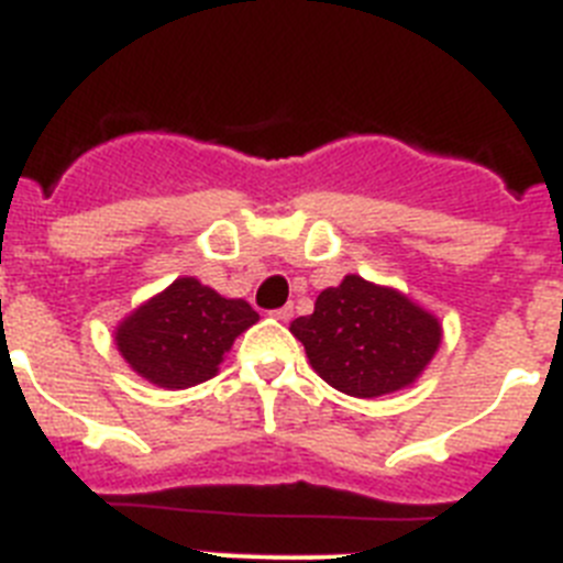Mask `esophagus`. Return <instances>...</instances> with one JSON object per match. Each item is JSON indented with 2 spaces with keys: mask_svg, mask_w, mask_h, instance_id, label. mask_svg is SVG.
I'll return each mask as SVG.
<instances>
[{
  "mask_svg": "<svg viewBox=\"0 0 563 563\" xmlns=\"http://www.w3.org/2000/svg\"><path fill=\"white\" fill-rule=\"evenodd\" d=\"M291 314H295V306H291V302H286V306H280V309H275V317L277 320H291Z\"/></svg>",
  "mask_w": 563,
  "mask_h": 563,
  "instance_id": "34e87169",
  "label": "esophagus"
}]
</instances>
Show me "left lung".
Instances as JSON below:
<instances>
[{
    "mask_svg": "<svg viewBox=\"0 0 563 563\" xmlns=\"http://www.w3.org/2000/svg\"><path fill=\"white\" fill-rule=\"evenodd\" d=\"M291 334L325 383L363 399L413 383L442 340L437 317L356 275L320 291L314 314L297 317Z\"/></svg>",
    "mask_w": 563,
    "mask_h": 563,
    "instance_id": "obj_1",
    "label": "left lung"
}]
</instances>
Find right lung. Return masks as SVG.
I'll use <instances>...</instances> for the list:
<instances>
[{"label":"right lung","mask_w":563,"mask_h":563,"mask_svg":"<svg viewBox=\"0 0 563 563\" xmlns=\"http://www.w3.org/2000/svg\"><path fill=\"white\" fill-rule=\"evenodd\" d=\"M257 320L246 300L180 277L164 295L119 325V351L144 379L161 388H189L212 379L234 336Z\"/></svg>","instance_id":"add662e5"}]
</instances>
